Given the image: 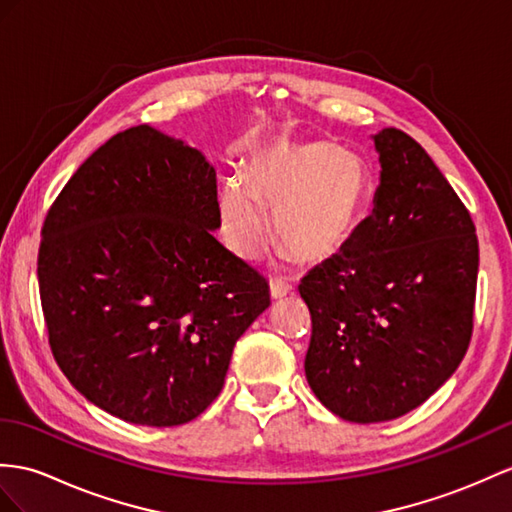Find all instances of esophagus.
Listing matches in <instances>:
<instances>
[{
	"mask_svg": "<svg viewBox=\"0 0 512 512\" xmlns=\"http://www.w3.org/2000/svg\"><path fill=\"white\" fill-rule=\"evenodd\" d=\"M269 293H271V299H284L286 295L293 293V286L282 284L280 280H271L269 282Z\"/></svg>",
	"mask_w": 512,
	"mask_h": 512,
	"instance_id": "esophagus-1",
	"label": "esophagus"
}]
</instances>
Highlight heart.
<instances>
[{"instance_id":"1","label":"heart","mask_w":512,"mask_h":512,"mask_svg":"<svg viewBox=\"0 0 512 512\" xmlns=\"http://www.w3.org/2000/svg\"><path fill=\"white\" fill-rule=\"evenodd\" d=\"M369 191L365 162L328 141L260 147L243 176L223 186V236L239 256H254L267 239V206L278 241L291 254L304 263H330L354 241Z\"/></svg>"}]
</instances>
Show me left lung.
Masks as SVG:
<instances>
[{
  "mask_svg": "<svg viewBox=\"0 0 512 512\" xmlns=\"http://www.w3.org/2000/svg\"><path fill=\"white\" fill-rule=\"evenodd\" d=\"M371 139V215L299 284L313 319L306 380L354 423L402 417L450 380L469 347L478 282L476 228L426 149L395 128Z\"/></svg>",
  "mask_w": 512,
  "mask_h": 512,
  "instance_id": "left-lung-1",
  "label": "left lung"
}]
</instances>
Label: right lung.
Returning a JSON list of instances; mask_svg holds the SVG:
<instances>
[{"label":"right lung","mask_w":512,"mask_h":512,"mask_svg":"<svg viewBox=\"0 0 512 512\" xmlns=\"http://www.w3.org/2000/svg\"><path fill=\"white\" fill-rule=\"evenodd\" d=\"M219 226L215 167L149 126L112 136L65 184L43 223L39 289L56 363L91 404L169 428L221 393L236 341L271 302Z\"/></svg>","instance_id":"right-lung-1"}]
</instances>
